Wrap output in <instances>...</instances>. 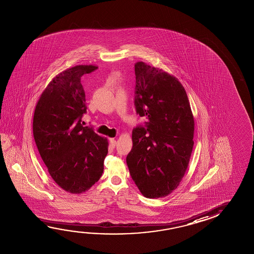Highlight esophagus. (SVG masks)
<instances>
[{
    "label": "esophagus",
    "mask_w": 254,
    "mask_h": 254,
    "mask_svg": "<svg viewBox=\"0 0 254 254\" xmlns=\"http://www.w3.org/2000/svg\"><path fill=\"white\" fill-rule=\"evenodd\" d=\"M117 144V141L114 138H111L110 139V146L112 147V148H114L115 146H116Z\"/></svg>",
    "instance_id": "34e87169"
}]
</instances>
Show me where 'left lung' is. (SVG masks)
I'll return each instance as SVG.
<instances>
[{
  "instance_id": "left-lung-1",
  "label": "left lung",
  "mask_w": 254,
  "mask_h": 254,
  "mask_svg": "<svg viewBox=\"0 0 254 254\" xmlns=\"http://www.w3.org/2000/svg\"><path fill=\"white\" fill-rule=\"evenodd\" d=\"M134 105L145 127L132 133L127 157L131 177L148 198L164 197L179 186L194 145V117L177 78L146 63L134 64Z\"/></svg>"
}]
</instances>
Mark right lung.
<instances>
[{
  "mask_svg": "<svg viewBox=\"0 0 254 254\" xmlns=\"http://www.w3.org/2000/svg\"><path fill=\"white\" fill-rule=\"evenodd\" d=\"M96 65H76L52 79L34 110L33 132L50 176L71 194L87 191L100 179L108 141L81 124L87 112L81 76Z\"/></svg>",
  "mask_w": 254,
  "mask_h": 254,
  "instance_id": "obj_1",
  "label": "right lung"
}]
</instances>
